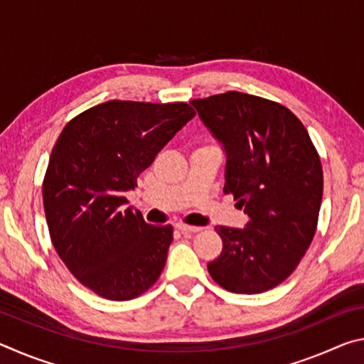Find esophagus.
Returning <instances> with one entry per match:
<instances>
[{
    "label": "esophagus",
    "mask_w": 364,
    "mask_h": 364,
    "mask_svg": "<svg viewBox=\"0 0 364 364\" xmlns=\"http://www.w3.org/2000/svg\"><path fill=\"white\" fill-rule=\"evenodd\" d=\"M176 230L183 232V234H193V232H199L202 228L200 226H189V225H183V223H178L176 225Z\"/></svg>",
    "instance_id": "34e87169"
}]
</instances>
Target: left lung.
<instances>
[{
	"instance_id": "left-lung-1",
	"label": "left lung",
	"mask_w": 364,
	"mask_h": 364,
	"mask_svg": "<svg viewBox=\"0 0 364 364\" xmlns=\"http://www.w3.org/2000/svg\"><path fill=\"white\" fill-rule=\"evenodd\" d=\"M191 104L226 154L223 193L249 217L244 228H215L223 250L208 273L234 294L269 291L315 236L323 199L318 152L301 122L278 102L228 91Z\"/></svg>"
}]
</instances>
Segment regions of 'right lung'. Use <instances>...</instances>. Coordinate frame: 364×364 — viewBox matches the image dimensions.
Masks as SVG:
<instances>
[{"label":"right lung","mask_w":364,"mask_h":364,"mask_svg":"<svg viewBox=\"0 0 364 364\" xmlns=\"http://www.w3.org/2000/svg\"><path fill=\"white\" fill-rule=\"evenodd\" d=\"M184 102L107 101L64 127L49 157L43 205L58 255L109 300H130L162 273L173 228L146 223L125 194L193 119Z\"/></svg>","instance_id":"add662e5"}]
</instances>
